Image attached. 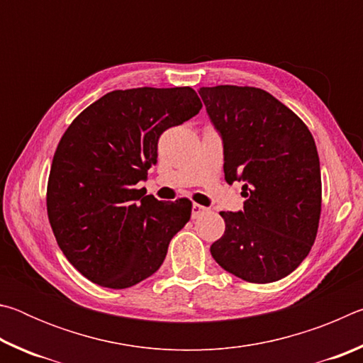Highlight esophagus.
I'll return each instance as SVG.
<instances>
[{"instance_id":"1","label":"esophagus","mask_w":363,"mask_h":363,"mask_svg":"<svg viewBox=\"0 0 363 363\" xmlns=\"http://www.w3.org/2000/svg\"><path fill=\"white\" fill-rule=\"evenodd\" d=\"M208 211H210V208L201 206V205H199V203H194V205H192V218H200L201 214H205V213H208Z\"/></svg>"}]
</instances>
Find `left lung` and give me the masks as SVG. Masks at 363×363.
Listing matches in <instances>:
<instances>
[{
  "label": "left lung",
  "mask_w": 363,
  "mask_h": 363,
  "mask_svg": "<svg viewBox=\"0 0 363 363\" xmlns=\"http://www.w3.org/2000/svg\"><path fill=\"white\" fill-rule=\"evenodd\" d=\"M224 143L225 181H242L243 211H220L225 230L211 245L220 267L250 284L291 274L315 242L322 211L320 162L304 121L267 91L200 88Z\"/></svg>",
  "instance_id": "obj_1"
}]
</instances>
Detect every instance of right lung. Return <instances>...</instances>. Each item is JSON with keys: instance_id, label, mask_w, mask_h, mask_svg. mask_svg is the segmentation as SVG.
Returning <instances> with one entry per match:
<instances>
[{"instance_id": "obj_1", "label": "right lung", "mask_w": 363, "mask_h": 363, "mask_svg": "<svg viewBox=\"0 0 363 363\" xmlns=\"http://www.w3.org/2000/svg\"><path fill=\"white\" fill-rule=\"evenodd\" d=\"M195 91L116 89L67 128L54 153L46 206L59 248L86 279L123 290L155 274L192 201L157 200L136 184L157 163L163 131L200 112Z\"/></svg>"}]
</instances>
